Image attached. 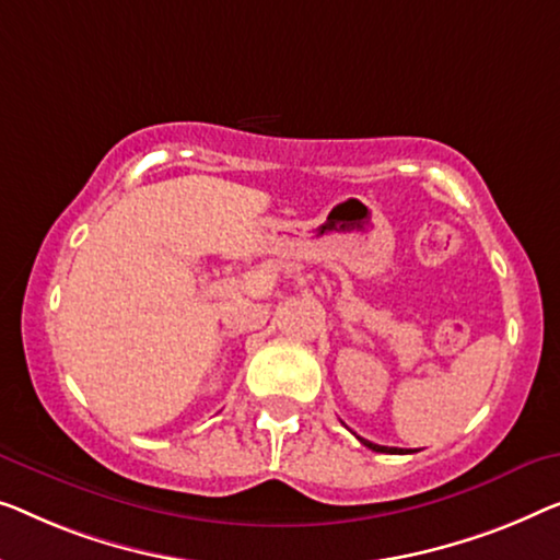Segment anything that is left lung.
Wrapping results in <instances>:
<instances>
[{"mask_svg": "<svg viewBox=\"0 0 560 560\" xmlns=\"http://www.w3.org/2000/svg\"><path fill=\"white\" fill-rule=\"evenodd\" d=\"M359 440H361V444H366V447L374 450V452H386V455H404V450H399V447H381V444L363 440V436H359Z\"/></svg>", "mask_w": 560, "mask_h": 560, "instance_id": "left-lung-1", "label": "left lung"}]
</instances>
